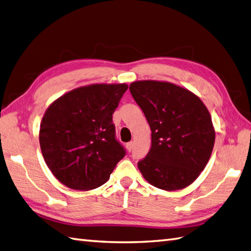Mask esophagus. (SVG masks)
Returning <instances> with one entry per match:
<instances>
[{
    "instance_id": "34e87169",
    "label": "esophagus",
    "mask_w": 251,
    "mask_h": 251,
    "mask_svg": "<svg viewBox=\"0 0 251 251\" xmlns=\"http://www.w3.org/2000/svg\"><path fill=\"white\" fill-rule=\"evenodd\" d=\"M127 150H128V152H131V150H132V148H133V142L132 141H130V142H128L127 143Z\"/></svg>"
}]
</instances>
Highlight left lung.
Here are the masks:
<instances>
[{"label":"left lung","instance_id":"8db88e82","mask_svg":"<svg viewBox=\"0 0 251 251\" xmlns=\"http://www.w3.org/2000/svg\"><path fill=\"white\" fill-rule=\"evenodd\" d=\"M129 90L152 131V147L138 162L140 172L162 190L187 187L204 170L215 143L205 104L189 90L166 81H135Z\"/></svg>","mask_w":251,"mask_h":251}]
</instances>
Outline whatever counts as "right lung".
<instances>
[{"instance_id":"right-lung-1","label":"right lung","mask_w":251,"mask_h":251,"mask_svg":"<svg viewBox=\"0 0 251 251\" xmlns=\"http://www.w3.org/2000/svg\"><path fill=\"white\" fill-rule=\"evenodd\" d=\"M125 83H96L69 91L43 116L39 144L52 174L68 188L103 185L125 150L116 141L112 114L127 91Z\"/></svg>"}]
</instances>
